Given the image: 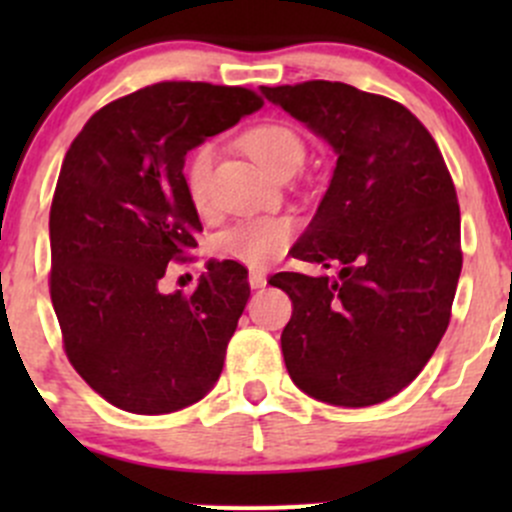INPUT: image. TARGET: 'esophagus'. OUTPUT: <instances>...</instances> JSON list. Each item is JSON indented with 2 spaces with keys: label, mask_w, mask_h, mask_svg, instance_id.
<instances>
[{
  "label": "esophagus",
  "mask_w": 512,
  "mask_h": 512,
  "mask_svg": "<svg viewBox=\"0 0 512 512\" xmlns=\"http://www.w3.org/2000/svg\"><path fill=\"white\" fill-rule=\"evenodd\" d=\"M247 282H250V287H252V289H262V287L267 285V277H265V272L252 270V272H250V277H247Z\"/></svg>",
  "instance_id": "esophagus-1"
}]
</instances>
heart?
I'll use <instances>...</instances> for the list:
<instances>
[{
	"label": "heart",
	"instance_id": "obj_1",
	"mask_svg": "<svg viewBox=\"0 0 512 512\" xmlns=\"http://www.w3.org/2000/svg\"><path fill=\"white\" fill-rule=\"evenodd\" d=\"M242 146L270 175L285 170H297L304 160V141L287 123H260L242 136ZM215 151L210 143L195 148L185 160L183 180L190 203L198 210L208 208L210 198V170H213ZM294 235L292 220L260 215L230 225L215 240L218 255L227 260L242 262L247 267H265L287 250Z\"/></svg>",
	"mask_w": 512,
	"mask_h": 512
}]
</instances>
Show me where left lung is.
I'll use <instances>...</instances> for the list:
<instances>
[{
    "instance_id": "1",
    "label": "left lung",
    "mask_w": 512,
    "mask_h": 512,
    "mask_svg": "<svg viewBox=\"0 0 512 512\" xmlns=\"http://www.w3.org/2000/svg\"><path fill=\"white\" fill-rule=\"evenodd\" d=\"M337 153L292 255L337 280L277 272L292 299L282 354L294 384L334 406H374L416 379L446 334L461 277V210L431 133L386 96L339 81L260 86Z\"/></svg>"
}]
</instances>
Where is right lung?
<instances>
[{
  "label": "right lung",
  "instance_id": "1",
  "mask_svg": "<svg viewBox=\"0 0 512 512\" xmlns=\"http://www.w3.org/2000/svg\"><path fill=\"white\" fill-rule=\"evenodd\" d=\"M262 108L242 86L163 81L108 103L61 163L49 213L51 304L81 379L131 414L203 399L250 297L247 270L215 262L190 297L158 289L203 230L188 151Z\"/></svg>",
  "mask_w": 512,
  "mask_h": 512
}]
</instances>
